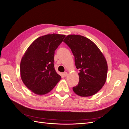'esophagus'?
I'll use <instances>...</instances> for the list:
<instances>
[{
  "label": "esophagus",
  "instance_id": "1",
  "mask_svg": "<svg viewBox=\"0 0 129 129\" xmlns=\"http://www.w3.org/2000/svg\"><path fill=\"white\" fill-rule=\"evenodd\" d=\"M63 76H64V77H66L67 76V75H68V73H67V72H64V73H63Z\"/></svg>",
  "mask_w": 129,
  "mask_h": 129
}]
</instances>
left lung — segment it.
<instances>
[{
  "mask_svg": "<svg viewBox=\"0 0 129 129\" xmlns=\"http://www.w3.org/2000/svg\"><path fill=\"white\" fill-rule=\"evenodd\" d=\"M71 49L76 67L79 70V82L73 88L81 97L95 95L102 88L107 80L108 64L106 59L94 43L79 35H68L63 40Z\"/></svg>",
  "mask_w": 129,
  "mask_h": 129,
  "instance_id": "8db88e82",
  "label": "left lung"
}]
</instances>
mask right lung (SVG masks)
<instances>
[{"mask_svg":"<svg viewBox=\"0 0 129 129\" xmlns=\"http://www.w3.org/2000/svg\"><path fill=\"white\" fill-rule=\"evenodd\" d=\"M66 37L53 33L40 37L27 49L20 62L23 83L33 92L44 95L50 92L61 80L54 66L55 50Z\"/></svg>","mask_w":129,"mask_h":129,"instance_id":"1","label":"right lung"}]
</instances>
